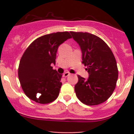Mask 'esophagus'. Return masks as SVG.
Returning a JSON list of instances; mask_svg holds the SVG:
<instances>
[{"label":"esophagus","instance_id":"esophagus-1","mask_svg":"<svg viewBox=\"0 0 134 134\" xmlns=\"http://www.w3.org/2000/svg\"><path fill=\"white\" fill-rule=\"evenodd\" d=\"M70 73L68 72H66L64 73L63 76H64V77H68V76H70Z\"/></svg>","mask_w":134,"mask_h":134}]
</instances>
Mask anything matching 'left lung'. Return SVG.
I'll list each match as a JSON object with an SVG mask.
<instances>
[{
    "mask_svg": "<svg viewBox=\"0 0 134 134\" xmlns=\"http://www.w3.org/2000/svg\"><path fill=\"white\" fill-rule=\"evenodd\" d=\"M82 52V63L87 67L88 79L78 76L74 86L78 99L87 105H97L111 97L118 79L115 58L107 43L93 34L70 32Z\"/></svg>",
    "mask_w": 134,
    "mask_h": 134,
    "instance_id": "obj_1",
    "label": "left lung"
}]
</instances>
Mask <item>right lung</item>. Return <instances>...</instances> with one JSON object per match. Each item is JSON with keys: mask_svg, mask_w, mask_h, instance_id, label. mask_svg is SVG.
<instances>
[{"mask_svg": "<svg viewBox=\"0 0 134 134\" xmlns=\"http://www.w3.org/2000/svg\"><path fill=\"white\" fill-rule=\"evenodd\" d=\"M69 32H57L34 40L20 60L18 76L25 94L36 103L47 104L58 97L62 74L53 70L58 48L68 39Z\"/></svg>", "mask_w": 134, "mask_h": 134, "instance_id": "add662e5", "label": "right lung"}]
</instances>
